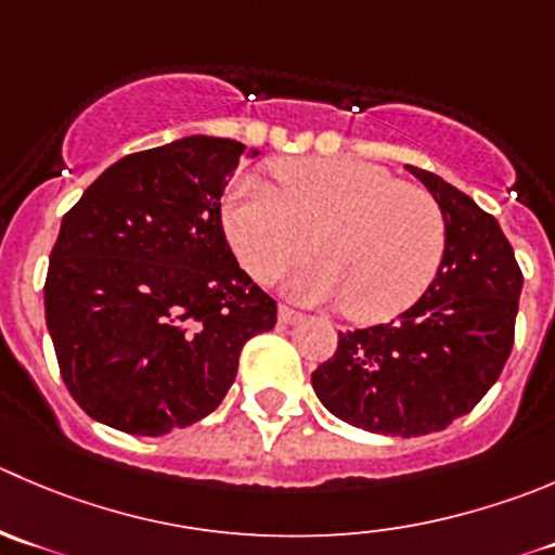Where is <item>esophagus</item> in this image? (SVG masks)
<instances>
[{
  "instance_id": "34e87169",
  "label": "esophagus",
  "mask_w": 555,
  "mask_h": 555,
  "mask_svg": "<svg viewBox=\"0 0 555 555\" xmlns=\"http://www.w3.org/2000/svg\"><path fill=\"white\" fill-rule=\"evenodd\" d=\"M300 320V311H295L293 306H279V322H282V325H293V322H298Z\"/></svg>"
}]
</instances>
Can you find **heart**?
I'll use <instances>...</instances> for the list:
<instances>
[{
  "instance_id": "obj_1",
  "label": "heart",
  "mask_w": 555,
  "mask_h": 555,
  "mask_svg": "<svg viewBox=\"0 0 555 555\" xmlns=\"http://www.w3.org/2000/svg\"><path fill=\"white\" fill-rule=\"evenodd\" d=\"M271 179H238L222 203L224 235L251 279L276 282L314 246L322 260L289 284L298 298L385 322L428 293L448 222L426 190L349 157L279 159Z\"/></svg>"
}]
</instances>
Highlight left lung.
I'll list each match as a JSON object with an SVG mask.
<instances>
[{
    "label": "left lung",
    "instance_id": "left-lung-1",
    "mask_svg": "<svg viewBox=\"0 0 555 555\" xmlns=\"http://www.w3.org/2000/svg\"><path fill=\"white\" fill-rule=\"evenodd\" d=\"M406 168L448 222L442 268L398 320L338 333L333 358L311 374L327 412L387 437L442 431L480 403L513 352L524 287L496 219L439 176Z\"/></svg>",
    "mask_w": 555,
    "mask_h": 555
}]
</instances>
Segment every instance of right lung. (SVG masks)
I'll list each match as a JSON object with an SVG mask.
<instances>
[{
  "label": "right lung",
  "instance_id": "obj_1",
  "mask_svg": "<svg viewBox=\"0 0 555 555\" xmlns=\"http://www.w3.org/2000/svg\"><path fill=\"white\" fill-rule=\"evenodd\" d=\"M246 146L192 134L129 154L64 214L46 322L69 396L89 417L163 437L222 403L244 344L276 300L241 271L222 197Z\"/></svg>",
  "mask_w": 555,
  "mask_h": 555
}]
</instances>
